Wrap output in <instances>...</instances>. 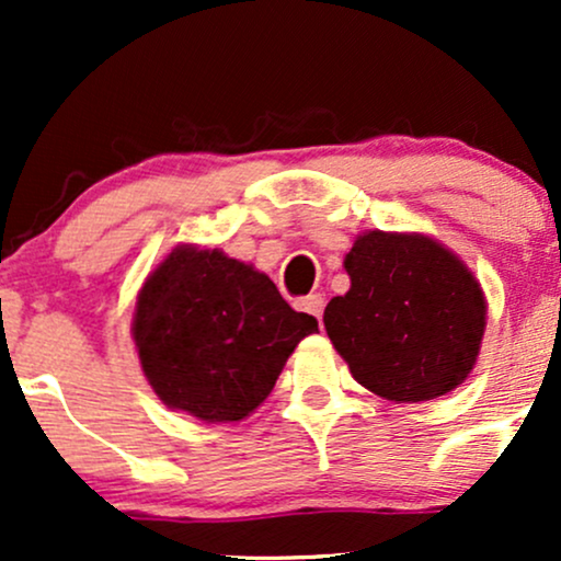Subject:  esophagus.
<instances>
[{"label":"esophagus","mask_w":561,"mask_h":561,"mask_svg":"<svg viewBox=\"0 0 561 561\" xmlns=\"http://www.w3.org/2000/svg\"><path fill=\"white\" fill-rule=\"evenodd\" d=\"M300 308L321 321V313H324V295H308V298L300 300Z\"/></svg>","instance_id":"1"}]
</instances>
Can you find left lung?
<instances>
[{"label": "left lung", "mask_w": 561, "mask_h": 561, "mask_svg": "<svg viewBox=\"0 0 561 561\" xmlns=\"http://www.w3.org/2000/svg\"><path fill=\"white\" fill-rule=\"evenodd\" d=\"M351 289L324 327L353 379L398 403L433 401L469 377L485 332L474 274L433 237L364 231L345 255Z\"/></svg>", "instance_id": "8db88e82"}]
</instances>
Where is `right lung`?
<instances>
[{
    "instance_id": "obj_1",
    "label": "right lung",
    "mask_w": 561,
    "mask_h": 561,
    "mask_svg": "<svg viewBox=\"0 0 561 561\" xmlns=\"http://www.w3.org/2000/svg\"><path fill=\"white\" fill-rule=\"evenodd\" d=\"M131 332L160 401L218 424L240 422L266 401L319 321L293 311L248 263L179 244L139 289Z\"/></svg>"
}]
</instances>
